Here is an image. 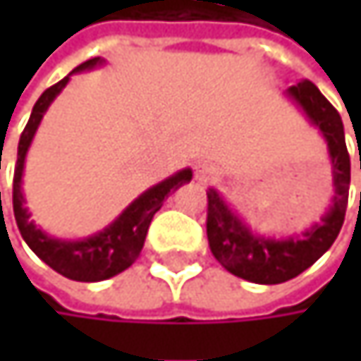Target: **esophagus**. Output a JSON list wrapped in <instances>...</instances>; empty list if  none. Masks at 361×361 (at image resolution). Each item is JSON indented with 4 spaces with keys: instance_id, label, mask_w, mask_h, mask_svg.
<instances>
[{
    "instance_id": "1",
    "label": "esophagus",
    "mask_w": 361,
    "mask_h": 361,
    "mask_svg": "<svg viewBox=\"0 0 361 361\" xmlns=\"http://www.w3.org/2000/svg\"><path fill=\"white\" fill-rule=\"evenodd\" d=\"M194 178L198 183H207V181H213L217 178V167L213 163H198L194 167Z\"/></svg>"
}]
</instances>
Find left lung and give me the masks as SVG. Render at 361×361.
Segmentation results:
<instances>
[{
	"instance_id": "8db88e82",
	"label": "left lung",
	"mask_w": 361,
	"mask_h": 361,
	"mask_svg": "<svg viewBox=\"0 0 361 361\" xmlns=\"http://www.w3.org/2000/svg\"><path fill=\"white\" fill-rule=\"evenodd\" d=\"M284 96L324 137L334 196L320 219L301 234L274 236L255 232L217 188L207 190L209 249L230 274L255 284H280L312 267L336 240L347 211L351 163L341 114L312 81L288 87Z\"/></svg>"
}]
</instances>
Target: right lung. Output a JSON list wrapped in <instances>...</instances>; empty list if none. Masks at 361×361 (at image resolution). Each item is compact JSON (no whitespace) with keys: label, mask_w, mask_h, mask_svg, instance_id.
<instances>
[{"label":"right lung","mask_w":361,"mask_h":361,"mask_svg":"<svg viewBox=\"0 0 361 361\" xmlns=\"http://www.w3.org/2000/svg\"><path fill=\"white\" fill-rule=\"evenodd\" d=\"M104 58H92L73 68L71 75H66L62 81L51 85L41 94V98L35 102L31 118L20 135L18 142V159L14 167V188H12V202H14V217L16 226L20 230L23 240L29 245V249L35 252L37 257L47 263L51 269L62 274L68 280L77 282H100L109 280L112 276L125 271L129 265L135 263L140 252L144 249V240L150 228V221L154 213L163 207L165 198L181 188L183 183L192 180V169L185 167L178 173L169 176L167 180L159 181L144 190L135 200H131L106 228L100 232L79 238V240H66L47 234L41 230L35 221L31 219V211L27 209V198L23 192V176H25V163L29 148L33 144L37 129L43 121V114L51 106V102L60 96V92L68 85L71 77L75 73H85L94 71L98 66H104ZM1 207V194H0Z\"/></svg>","instance_id":"add662e5"}]
</instances>
